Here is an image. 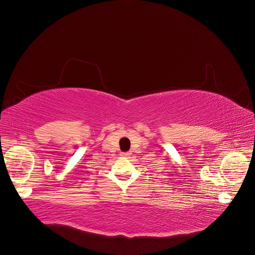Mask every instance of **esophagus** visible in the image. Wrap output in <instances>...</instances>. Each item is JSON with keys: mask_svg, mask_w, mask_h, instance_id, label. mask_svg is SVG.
Wrapping results in <instances>:
<instances>
[{"mask_svg": "<svg viewBox=\"0 0 255 255\" xmlns=\"http://www.w3.org/2000/svg\"><path fill=\"white\" fill-rule=\"evenodd\" d=\"M130 154H132V153H129V152H122L121 155L125 156V157H129Z\"/></svg>", "mask_w": 255, "mask_h": 255, "instance_id": "esophagus-1", "label": "esophagus"}]
</instances>
